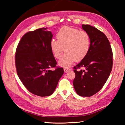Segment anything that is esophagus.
<instances>
[{"label": "esophagus", "mask_w": 125, "mask_h": 125, "mask_svg": "<svg viewBox=\"0 0 125 125\" xmlns=\"http://www.w3.org/2000/svg\"><path fill=\"white\" fill-rule=\"evenodd\" d=\"M71 71V69L70 68H66V67H64V71L65 73H67L68 72Z\"/></svg>", "instance_id": "34e87169"}]
</instances>
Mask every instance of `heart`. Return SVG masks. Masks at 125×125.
Masks as SVG:
<instances>
[{
  "mask_svg": "<svg viewBox=\"0 0 125 125\" xmlns=\"http://www.w3.org/2000/svg\"><path fill=\"white\" fill-rule=\"evenodd\" d=\"M57 40H52L50 48L56 58H60L64 51L65 53L58 64L68 67L76 61H82L88 54L90 45V37L85 31L64 27L56 35Z\"/></svg>",
  "mask_w": 125,
  "mask_h": 125,
  "instance_id": "obj_1",
  "label": "heart"
}]
</instances>
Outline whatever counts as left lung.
Listing matches in <instances>:
<instances>
[{
  "instance_id": "left-lung-1",
  "label": "left lung",
  "mask_w": 125,
  "mask_h": 125,
  "mask_svg": "<svg viewBox=\"0 0 125 125\" xmlns=\"http://www.w3.org/2000/svg\"><path fill=\"white\" fill-rule=\"evenodd\" d=\"M82 27L89 35L90 45L85 58L74 67L73 84L79 95L90 97L98 93L108 79L113 68V52L104 33L89 25ZM81 67L85 69L76 70Z\"/></svg>"
}]
</instances>
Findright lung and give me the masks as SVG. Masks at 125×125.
<instances>
[{
  "label": "right lung",
  "instance_id": "add662e5",
  "mask_svg": "<svg viewBox=\"0 0 125 125\" xmlns=\"http://www.w3.org/2000/svg\"><path fill=\"white\" fill-rule=\"evenodd\" d=\"M47 27L30 31L23 36L15 54L17 73L30 92L40 96H48L56 89L64 73L63 68L56 67L50 42L53 35Z\"/></svg>",
  "mask_w": 125,
  "mask_h": 125
}]
</instances>
